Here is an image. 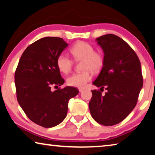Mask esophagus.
Returning <instances> with one entry per match:
<instances>
[{
  "instance_id": "1",
  "label": "esophagus",
  "mask_w": 155,
  "mask_h": 155,
  "mask_svg": "<svg viewBox=\"0 0 155 155\" xmlns=\"http://www.w3.org/2000/svg\"><path fill=\"white\" fill-rule=\"evenodd\" d=\"M78 91H79L80 92H81V91H83L84 90H85V89L83 88V87H78Z\"/></svg>"
}]
</instances>
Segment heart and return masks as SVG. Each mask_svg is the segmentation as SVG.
I'll return each instance as SVG.
<instances>
[{
    "instance_id": "heart-1",
    "label": "heart",
    "mask_w": 155,
    "mask_h": 155,
    "mask_svg": "<svg viewBox=\"0 0 155 155\" xmlns=\"http://www.w3.org/2000/svg\"><path fill=\"white\" fill-rule=\"evenodd\" d=\"M70 52L75 60H83L82 70L84 71L75 73L68 78V85L76 87H83L91 78V71L98 72L104 65L103 54L94 51V48L85 41H79L75 43L70 49ZM57 66L61 72L68 74L73 67L72 60L66 54L61 53L56 60Z\"/></svg>"
}]
</instances>
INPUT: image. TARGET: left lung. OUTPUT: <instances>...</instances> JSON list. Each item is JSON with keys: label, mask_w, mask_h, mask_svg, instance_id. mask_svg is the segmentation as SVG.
<instances>
[{"label": "left lung", "mask_w": 155, "mask_h": 155, "mask_svg": "<svg viewBox=\"0 0 155 155\" xmlns=\"http://www.w3.org/2000/svg\"><path fill=\"white\" fill-rule=\"evenodd\" d=\"M104 52V65L93 85L107 90L103 96L92 90L89 108L94 120L104 126L124 120L137 104L143 86L141 63L135 52L120 37L107 34L96 38Z\"/></svg>", "instance_id": "1"}]
</instances>
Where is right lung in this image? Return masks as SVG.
Here are the masks:
<instances>
[{
  "label": "right lung",
  "mask_w": 155,
  "mask_h": 155,
  "mask_svg": "<svg viewBox=\"0 0 155 155\" xmlns=\"http://www.w3.org/2000/svg\"><path fill=\"white\" fill-rule=\"evenodd\" d=\"M68 46L57 37L40 39L25 49L15 72L18 103L31 121L44 128L59 124L66 117L69 100L78 94L69 86L51 91L52 85L64 83L56 60Z\"/></svg>",
  "instance_id": "right-lung-1"
}]
</instances>
